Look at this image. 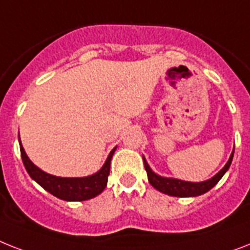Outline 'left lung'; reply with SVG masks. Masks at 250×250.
<instances>
[{"label":"left lung","instance_id":"left-lung-1","mask_svg":"<svg viewBox=\"0 0 250 250\" xmlns=\"http://www.w3.org/2000/svg\"><path fill=\"white\" fill-rule=\"evenodd\" d=\"M232 157H234V150H232L231 156L229 158L228 164L225 165L224 168L220 172H217L209 180L201 181V183H191V181L179 180V179H172V177L160 176V175L152 171V168H150L144 157L143 162L146 171H147L148 181L154 189H157L158 191L165 193L167 195H171V197H198V195H202L204 193H207L208 190H211L212 188L221 180V177L224 176L225 172L229 170V167L231 165Z\"/></svg>","mask_w":250,"mask_h":250}]
</instances>
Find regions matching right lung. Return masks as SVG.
Wrapping results in <instances>:
<instances>
[{"label":"right lung","instance_id":"add662e5","mask_svg":"<svg viewBox=\"0 0 250 250\" xmlns=\"http://www.w3.org/2000/svg\"><path fill=\"white\" fill-rule=\"evenodd\" d=\"M19 143H20L22 164L25 166L29 176L34 181H37L44 190H47L55 197L67 202L88 201L90 198L97 197L104 190L107 185V179L110 175L111 158L116 150V147L111 150L102 168L97 171L96 174L85 177H60L47 174L39 167H37L26 156L20 140H19Z\"/></svg>","mask_w":250,"mask_h":250}]
</instances>
